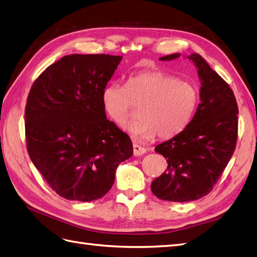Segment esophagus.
Segmentation results:
<instances>
[{"instance_id": "1", "label": "esophagus", "mask_w": 257, "mask_h": 257, "mask_svg": "<svg viewBox=\"0 0 257 257\" xmlns=\"http://www.w3.org/2000/svg\"><path fill=\"white\" fill-rule=\"evenodd\" d=\"M146 152H147L146 148L137 145V143H134V154H135V157H140V156H142V154H145Z\"/></svg>"}]
</instances>
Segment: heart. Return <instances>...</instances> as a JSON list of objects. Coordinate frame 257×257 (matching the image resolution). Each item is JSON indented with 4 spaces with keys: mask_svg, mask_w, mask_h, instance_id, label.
Wrapping results in <instances>:
<instances>
[{
    "mask_svg": "<svg viewBox=\"0 0 257 257\" xmlns=\"http://www.w3.org/2000/svg\"><path fill=\"white\" fill-rule=\"evenodd\" d=\"M107 115L124 126L134 106H140L139 120L127 126L137 140H151L158 135L169 139L180 134L192 118L198 103V91L177 76L150 71L130 76L126 85H106L101 94Z\"/></svg>",
    "mask_w": 257,
    "mask_h": 257,
    "instance_id": "1",
    "label": "heart"
}]
</instances>
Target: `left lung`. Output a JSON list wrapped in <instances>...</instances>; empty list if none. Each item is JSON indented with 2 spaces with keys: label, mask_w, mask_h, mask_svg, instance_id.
Instances as JSON below:
<instances>
[{
  "label": "left lung",
  "mask_w": 257,
  "mask_h": 257,
  "mask_svg": "<svg viewBox=\"0 0 257 257\" xmlns=\"http://www.w3.org/2000/svg\"><path fill=\"white\" fill-rule=\"evenodd\" d=\"M180 57L173 53L160 60ZM184 57L197 68L200 103L186 128L154 149L166 159L168 169L151 184L158 198L176 202L197 200L211 192L237 139L238 109L232 89L198 53Z\"/></svg>",
  "instance_id": "1"
}]
</instances>
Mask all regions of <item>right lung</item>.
Listing matches in <instances>:
<instances>
[{"instance_id":"right-lung-1","label":"right lung","mask_w":257,"mask_h":257,"mask_svg":"<svg viewBox=\"0 0 257 257\" xmlns=\"http://www.w3.org/2000/svg\"><path fill=\"white\" fill-rule=\"evenodd\" d=\"M122 57L69 55L33 84L25 108L28 154L55 192L92 201L108 193L133 157L129 136L106 117L103 89Z\"/></svg>"}]
</instances>
